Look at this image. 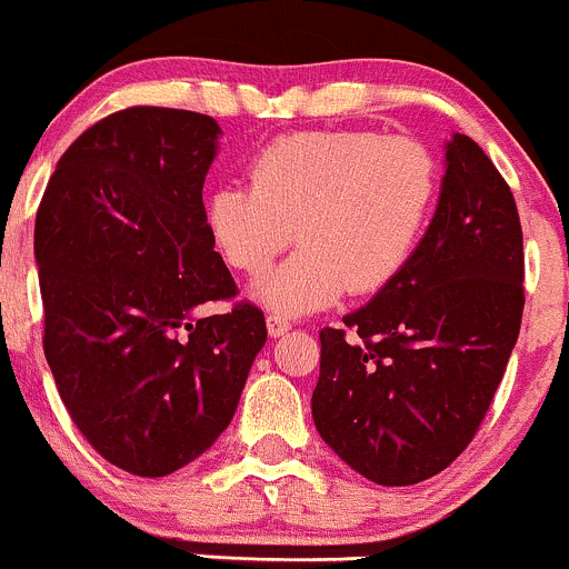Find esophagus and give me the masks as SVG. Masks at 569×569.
Instances as JSON below:
<instances>
[{"instance_id":"34e87169","label":"esophagus","mask_w":569,"mask_h":569,"mask_svg":"<svg viewBox=\"0 0 569 569\" xmlns=\"http://www.w3.org/2000/svg\"><path fill=\"white\" fill-rule=\"evenodd\" d=\"M266 326H268V333H271L273 339L277 337H284L287 331H290V320L287 318H282V315H268V320H266Z\"/></svg>"}]
</instances>
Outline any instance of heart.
I'll return each instance as SVG.
<instances>
[{
    "label": "heart",
    "instance_id": "1",
    "mask_svg": "<svg viewBox=\"0 0 569 569\" xmlns=\"http://www.w3.org/2000/svg\"><path fill=\"white\" fill-rule=\"evenodd\" d=\"M249 183L204 199V227L221 260L260 273L292 241L301 249L251 287L282 315H312L345 290H383L400 277L430 221L436 158L408 137L309 131L277 139L251 158Z\"/></svg>",
    "mask_w": 569,
    "mask_h": 569
}]
</instances>
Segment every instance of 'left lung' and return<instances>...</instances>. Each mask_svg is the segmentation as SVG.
Wrapping results in <instances>:
<instances>
[{
    "label": "left lung",
    "mask_w": 569,
    "mask_h": 569,
    "mask_svg": "<svg viewBox=\"0 0 569 569\" xmlns=\"http://www.w3.org/2000/svg\"><path fill=\"white\" fill-rule=\"evenodd\" d=\"M520 318L523 232L512 191L471 137L452 133L436 213L408 266L342 328L320 331V438L375 485L436 477L482 425Z\"/></svg>",
    "instance_id": "obj_1"
}]
</instances>
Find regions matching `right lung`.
<instances>
[{
  "label": "right lung",
  "instance_id": "right-lung-1",
  "mask_svg": "<svg viewBox=\"0 0 569 569\" xmlns=\"http://www.w3.org/2000/svg\"><path fill=\"white\" fill-rule=\"evenodd\" d=\"M213 117L133 107L66 150L34 219L43 350L81 436L111 466L167 477L236 416L266 318L236 296L204 227Z\"/></svg>",
  "mask_w": 569,
  "mask_h": 569
}]
</instances>
